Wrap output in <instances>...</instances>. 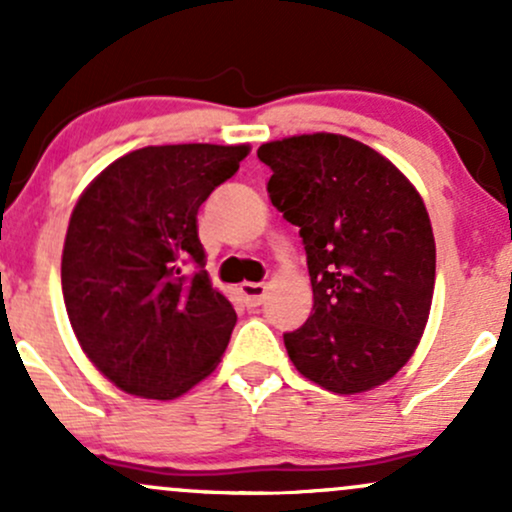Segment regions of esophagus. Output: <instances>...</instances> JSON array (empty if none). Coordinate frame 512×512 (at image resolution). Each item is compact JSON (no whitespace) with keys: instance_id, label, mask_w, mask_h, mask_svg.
Wrapping results in <instances>:
<instances>
[{"instance_id":"34e87169","label":"esophagus","mask_w":512,"mask_h":512,"mask_svg":"<svg viewBox=\"0 0 512 512\" xmlns=\"http://www.w3.org/2000/svg\"><path fill=\"white\" fill-rule=\"evenodd\" d=\"M240 296H243L245 305L255 308V305H262L264 298H267V286L264 284H240Z\"/></svg>"}]
</instances>
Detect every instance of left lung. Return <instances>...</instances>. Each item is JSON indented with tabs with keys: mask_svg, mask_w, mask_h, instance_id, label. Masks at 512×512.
I'll return each instance as SVG.
<instances>
[{
	"mask_svg": "<svg viewBox=\"0 0 512 512\" xmlns=\"http://www.w3.org/2000/svg\"><path fill=\"white\" fill-rule=\"evenodd\" d=\"M269 199L301 228L313 313L284 334L303 378L356 395L395 378L431 313L436 240L424 199L370 146L315 132L257 149Z\"/></svg>",
	"mask_w": 512,
	"mask_h": 512,
	"instance_id": "1",
	"label": "left lung"
}]
</instances>
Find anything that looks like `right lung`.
I'll use <instances>...</instances> for the list:
<instances>
[{
    "mask_svg": "<svg viewBox=\"0 0 512 512\" xmlns=\"http://www.w3.org/2000/svg\"><path fill=\"white\" fill-rule=\"evenodd\" d=\"M248 154V144L144 146L76 202L64 305L88 361L129 395L175 399L219 366L238 317L204 269L197 211Z\"/></svg>",
    "mask_w": 512,
    "mask_h": 512,
    "instance_id": "add662e5",
    "label": "right lung"
}]
</instances>
